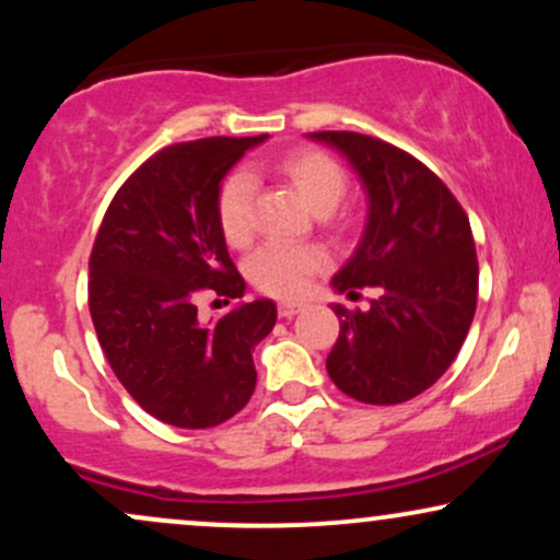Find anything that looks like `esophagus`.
Here are the masks:
<instances>
[{
  "mask_svg": "<svg viewBox=\"0 0 560 560\" xmlns=\"http://www.w3.org/2000/svg\"><path fill=\"white\" fill-rule=\"evenodd\" d=\"M302 305L300 302H279V316L281 318H292L294 313H300Z\"/></svg>",
  "mask_w": 560,
  "mask_h": 560,
  "instance_id": "obj_1",
  "label": "esophagus"
}]
</instances>
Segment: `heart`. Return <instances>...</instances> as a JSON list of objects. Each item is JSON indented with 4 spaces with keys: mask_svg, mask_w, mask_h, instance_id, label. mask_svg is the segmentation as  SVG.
<instances>
[{
    "mask_svg": "<svg viewBox=\"0 0 560 560\" xmlns=\"http://www.w3.org/2000/svg\"><path fill=\"white\" fill-rule=\"evenodd\" d=\"M268 168L273 176L292 186L302 202L318 213V223L331 234H342L350 226V213L342 208L347 195V171L339 160L318 147H292L271 160ZM253 199L255 186L247 173H229L218 186L215 195V221L221 229L223 242L229 247L242 249L253 242ZM326 253L316 244H300V247H279L268 244L258 249L247 262V279L255 289L271 294V298H300L316 273L324 271Z\"/></svg>",
    "mask_w": 560,
    "mask_h": 560,
    "instance_id": "1",
    "label": "heart"
}]
</instances>
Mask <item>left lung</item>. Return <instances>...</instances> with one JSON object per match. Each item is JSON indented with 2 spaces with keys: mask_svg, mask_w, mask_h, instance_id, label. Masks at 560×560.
I'll use <instances>...</instances> for the list:
<instances>
[{
  "mask_svg": "<svg viewBox=\"0 0 560 560\" xmlns=\"http://www.w3.org/2000/svg\"><path fill=\"white\" fill-rule=\"evenodd\" d=\"M361 173L369 226L334 289L369 311L337 305L339 337L326 358L331 382L369 405L421 395L450 369L477 311L479 262L466 210L432 168L400 147L355 131H316Z\"/></svg>",
  "mask_w": 560,
  "mask_h": 560,
  "instance_id": "1",
  "label": "left lung"
}]
</instances>
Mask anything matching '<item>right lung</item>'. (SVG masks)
I'll return each instance as SVG.
<instances>
[{
	"label": "right lung",
	"instance_id": "obj_1",
	"mask_svg": "<svg viewBox=\"0 0 560 560\" xmlns=\"http://www.w3.org/2000/svg\"><path fill=\"white\" fill-rule=\"evenodd\" d=\"M266 137L178 141L115 191L89 255V311L107 363L155 419L210 429L249 402L253 350L276 324L271 300L202 324L205 294H244L215 221L221 178Z\"/></svg>",
	"mask_w": 560,
	"mask_h": 560
}]
</instances>
